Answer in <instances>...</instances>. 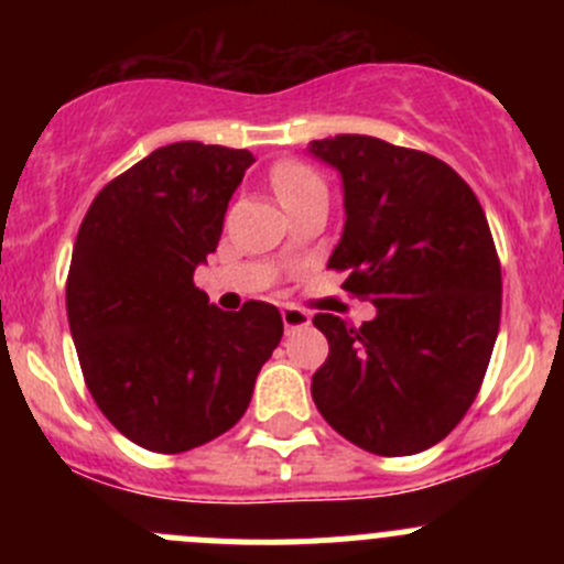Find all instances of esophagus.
<instances>
[{"label":"esophagus","mask_w":564,"mask_h":564,"mask_svg":"<svg viewBox=\"0 0 564 564\" xmlns=\"http://www.w3.org/2000/svg\"><path fill=\"white\" fill-rule=\"evenodd\" d=\"M281 316H283V327H286L289 333H292V329H300V327H308L311 324L308 311L294 308V305H286V308L281 311Z\"/></svg>","instance_id":"1"}]
</instances>
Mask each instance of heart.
<instances>
[{
  "mask_svg": "<svg viewBox=\"0 0 564 564\" xmlns=\"http://www.w3.org/2000/svg\"><path fill=\"white\" fill-rule=\"evenodd\" d=\"M272 182V191H275L278 202L283 207H294V204L305 202V198L316 196V193H327V185L324 180L318 176V172H314L311 166L300 161H283L272 169L270 174Z\"/></svg>",
  "mask_w": 564,
  "mask_h": 564,
  "instance_id": "b5f03b06",
  "label": "heart"
}]
</instances>
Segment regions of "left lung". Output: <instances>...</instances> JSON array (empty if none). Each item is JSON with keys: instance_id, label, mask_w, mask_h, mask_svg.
Wrapping results in <instances>:
<instances>
[{"instance_id": "obj_1", "label": "left lung", "mask_w": 564, "mask_h": 564, "mask_svg": "<svg viewBox=\"0 0 564 564\" xmlns=\"http://www.w3.org/2000/svg\"><path fill=\"white\" fill-rule=\"evenodd\" d=\"M344 180V237L329 270L377 305L351 327L316 314L329 344L311 395L351 445L412 456L445 440L477 398L502 314V267L486 213L440 158L373 135L311 141Z\"/></svg>"}]
</instances>
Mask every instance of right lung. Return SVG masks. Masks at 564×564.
<instances>
[{"label": "right lung", "mask_w": 564, "mask_h": 564, "mask_svg": "<svg viewBox=\"0 0 564 564\" xmlns=\"http://www.w3.org/2000/svg\"><path fill=\"white\" fill-rule=\"evenodd\" d=\"M248 150L161 147L89 204L67 272V322L108 423L152 453H185L246 414L281 344L275 305L220 311L193 283L218 248Z\"/></svg>", "instance_id": "obj_1"}]
</instances>
